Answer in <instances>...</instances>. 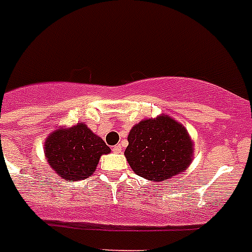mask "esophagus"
I'll return each instance as SVG.
<instances>
[{
  "mask_svg": "<svg viewBox=\"0 0 252 252\" xmlns=\"http://www.w3.org/2000/svg\"><path fill=\"white\" fill-rule=\"evenodd\" d=\"M112 152H114V153H122V145H115L114 148H112Z\"/></svg>",
  "mask_w": 252,
  "mask_h": 252,
  "instance_id": "34e87169",
  "label": "esophagus"
}]
</instances>
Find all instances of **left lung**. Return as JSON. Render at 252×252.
Here are the masks:
<instances>
[{"instance_id":"obj_1","label":"left lung","mask_w":252,"mask_h":252,"mask_svg":"<svg viewBox=\"0 0 252 252\" xmlns=\"http://www.w3.org/2000/svg\"><path fill=\"white\" fill-rule=\"evenodd\" d=\"M193 142L187 129L167 115L145 119L128 134L124 156L138 176L161 182L191 165Z\"/></svg>"}]
</instances>
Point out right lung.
Masks as SVG:
<instances>
[{"mask_svg":"<svg viewBox=\"0 0 252 252\" xmlns=\"http://www.w3.org/2000/svg\"><path fill=\"white\" fill-rule=\"evenodd\" d=\"M111 149L85 123L59 128L45 140L47 162L63 179L84 180L95 171L99 158Z\"/></svg>","mask_w":252,"mask_h":252,"instance_id":"1","label":"right lung"}]
</instances>
